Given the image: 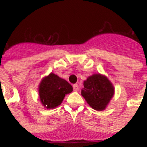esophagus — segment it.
I'll return each instance as SVG.
<instances>
[{"label": "esophagus", "mask_w": 147, "mask_h": 147, "mask_svg": "<svg viewBox=\"0 0 147 147\" xmlns=\"http://www.w3.org/2000/svg\"><path fill=\"white\" fill-rule=\"evenodd\" d=\"M73 90L75 91V92H76V91H78V84H75V85H73Z\"/></svg>", "instance_id": "obj_1"}]
</instances>
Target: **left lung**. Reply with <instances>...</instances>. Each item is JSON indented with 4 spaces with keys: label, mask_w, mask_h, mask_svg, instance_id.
Masks as SVG:
<instances>
[{
    "label": "left lung",
    "mask_w": 147,
    "mask_h": 147,
    "mask_svg": "<svg viewBox=\"0 0 147 147\" xmlns=\"http://www.w3.org/2000/svg\"><path fill=\"white\" fill-rule=\"evenodd\" d=\"M81 93L90 107L100 111L106 108L114 96V88L106 76L94 74L84 82Z\"/></svg>",
    "instance_id": "obj_1"
}]
</instances>
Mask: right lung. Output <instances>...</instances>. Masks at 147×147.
Instances as JSON below:
<instances>
[{
	"label": "right lung",
	"instance_id": "add662e5",
	"mask_svg": "<svg viewBox=\"0 0 147 147\" xmlns=\"http://www.w3.org/2000/svg\"><path fill=\"white\" fill-rule=\"evenodd\" d=\"M72 86L57 75L50 73L42 78L39 85V95L42 105L53 109L61 105L65 94L72 92Z\"/></svg>",
	"mask_w": 147,
	"mask_h": 147
}]
</instances>
